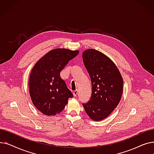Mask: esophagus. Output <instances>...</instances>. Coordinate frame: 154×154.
I'll list each match as a JSON object with an SVG mask.
<instances>
[{
	"instance_id": "1",
	"label": "esophagus",
	"mask_w": 154,
	"mask_h": 154,
	"mask_svg": "<svg viewBox=\"0 0 154 154\" xmlns=\"http://www.w3.org/2000/svg\"><path fill=\"white\" fill-rule=\"evenodd\" d=\"M77 94H78V91H77V90H76V91H74V92H73V95H74V97L77 96Z\"/></svg>"
}]
</instances>
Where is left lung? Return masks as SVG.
<instances>
[{
  "instance_id": "obj_1",
  "label": "left lung",
  "mask_w": 154,
  "mask_h": 154,
  "mask_svg": "<svg viewBox=\"0 0 154 154\" xmlns=\"http://www.w3.org/2000/svg\"><path fill=\"white\" fill-rule=\"evenodd\" d=\"M84 66L92 84L90 100L83 106L87 114L95 121L107 117L120 100L123 79L113 61L107 55L93 48L82 54Z\"/></svg>"
}]
</instances>
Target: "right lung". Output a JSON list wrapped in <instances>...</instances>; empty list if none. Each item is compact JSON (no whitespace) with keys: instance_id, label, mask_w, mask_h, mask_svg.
I'll use <instances>...</instances> for the list:
<instances>
[{"instance_id":"obj_1","label":"right lung","mask_w":154,"mask_h":154,"mask_svg":"<svg viewBox=\"0 0 154 154\" xmlns=\"http://www.w3.org/2000/svg\"><path fill=\"white\" fill-rule=\"evenodd\" d=\"M79 53L77 50L55 48L40 59L32 69L29 77V94L32 103L44 115L59 114L68 99L73 97L60 72Z\"/></svg>"}]
</instances>
